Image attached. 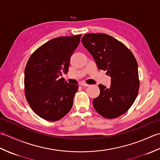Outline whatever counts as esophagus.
I'll list each match as a JSON object with an SVG mask.
<instances>
[{"label":"esophagus","mask_w":160,"mask_h":160,"mask_svg":"<svg viewBox=\"0 0 160 160\" xmlns=\"http://www.w3.org/2000/svg\"><path fill=\"white\" fill-rule=\"evenodd\" d=\"M80 85L86 87H89V84H87V83H85V82H81V83H80Z\"/></svg>","instance_id":"esophagus-1"}]
</instances>
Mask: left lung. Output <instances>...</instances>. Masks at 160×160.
<instances>
[{
    "mask_svg": "<svg viewBox=\"0 0 160 160\" xmlns=\"http://www.w3.org/2000/svg\"><path fill=\"white\" fill-rule=\"evenodd\" d=\"M99 69L107 71L111 87L99 84V96L93 105L102 116L118 118L127 112L136 99L140 88L138 62L123 43L106 33H87L82 38Z\"/></svg>",
    "mask_w": 160,
    "mask_h": 160,
    "instance_id": "1",
    "label": "left lung"
}]
</instances>
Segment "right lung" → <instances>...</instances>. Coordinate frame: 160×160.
Segmentation results:
<instances>
[{
  "instance_id": "add662e5",
  "label": "right lung",
  "mask_w": 160,
  "mask_h": 160,
  "mask_svg": "<svg viewBox=\"0 0 160 160\" xmlns=\"http://www.w3.org/2000/svg\"><path fill=\"white\" fill-rule=\"evenodd\" d=\"M81 34L62 36L47 42L33 52L25 69V98L30 107L47 121H58L73 106L78 84L67 83L71 56L80 43Z\"/></svg>"
}]
</instances>
